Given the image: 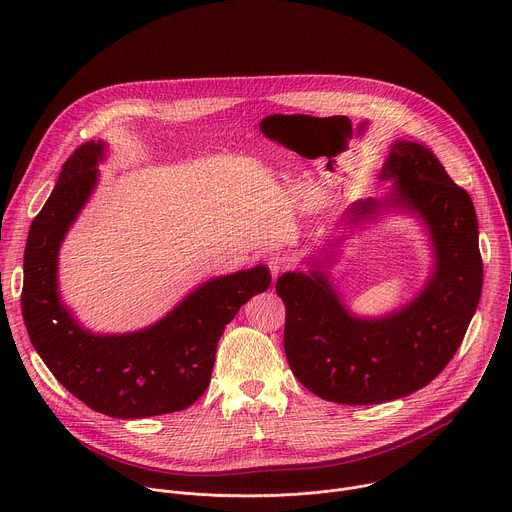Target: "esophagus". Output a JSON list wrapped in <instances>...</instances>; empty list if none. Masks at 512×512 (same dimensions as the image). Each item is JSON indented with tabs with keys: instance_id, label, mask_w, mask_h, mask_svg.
I'll list each match as a JSON object with an SVG mask.
<instances>
[{
	"instance_id": "34e87169",
	"label": "esophagus",
	"mask_w": 512,
	"mask_h": 512,
	"mask_svg": "<svg viewBox=\"0 0 512 512\" xmlns=\"http://www.w3.org/2000/svg\"><path fill=\"white\" fill-rule=\"evenodd\" d=\"M267 265H269L271 273L277 275V273H281V271H285V269H289L291 265H294V259H291L289 255H285V253H273V255H269Z\"/></svg>"
}]
</instances>
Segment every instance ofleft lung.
Segmentation results:
<instances>
[{
	"instance_id": "obj_1",
	"label": "left lung",
	"mask_w": 512,
	"mask_h": 512,
	"mask_svg": "<svg viewBox=\"0 0 512 512\" xmlns=\"http://www.w3.org/2000/svg\"><path fill=\"white\" fill-rule=\"evenodd\" d=\"M395 200L419 210L437 267L423 294L385 320L352 318L320 271L283 273V348L291 373L314 395L342 405H377L431 383L460 348L482 291L478 221L470 194L429 150L397 141L383 168ZM375 200L354 204L358 216Z\"/></svg>"
}]
</instances>
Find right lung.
Returning <instances> with one entry per match:
<instances>
[{"label":"right lung","instance_id":"1","mask_svg":"<svg viewBox=\"0 0 512 512\" xmlns=\"http://www.w3.org/2000/svg\"><path fill=\"white\" fill-rule=\"evenodd\" d=\"M101 156V141L79 145L32 221L22 287L26 330L50 373L93 411L119 419L182 411L206 391L225 326L269 287L271 273L257 265L216 277L148 330L95 336L79 328L58 302L56 255L95 186Z\"/></svg>","mask_w":512,"mask_h":512}]
</instances>
